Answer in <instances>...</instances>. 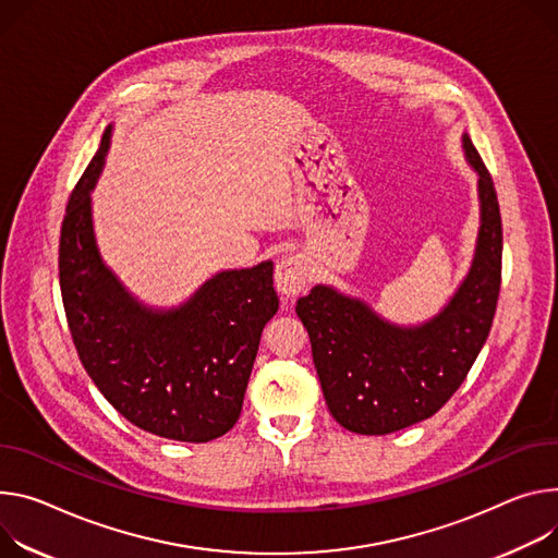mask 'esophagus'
<instances>
[{"label": "esophagus", "instance_id": "esophagus-1", "mask_svg": "<svg viewBox=\"0 0 558 558\" xmlns=\"http://www.w3.org/2000/svg\"><path fill=\"white\" fill-rule=\"evenodd\" d=\"M310 282V265L305 258L289 256L276 265V289L282 298H293Z\"/></svg>", "mask_w": 558, "mask_h": 558}]
</instances>
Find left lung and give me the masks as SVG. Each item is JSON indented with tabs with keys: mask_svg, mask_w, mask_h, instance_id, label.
Returning <instances> with one entry per match:
<instances>
[{
	"mask_svg": "<svg viewBox=\"0 0 558 558\" xmlns=\"http://www.w3.org/2000/svg\"><path fill=\"white\" fill-rule=\"evenodd\" d=\"M463 150L478 175L481 227L468 276L434 318L396 325L331 284H316L295 302L327 408L349 432L383 436L434 416L487 340L500 291L502 227L494 182L468 133Z\"/></svg>",
	"mask_w": 558,
	"mask_h": 558,
	"instance_id": "1",
	"label": "left lung"
}]
</instances>
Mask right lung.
Instances as JSON below:
<instances>
[{
  "mask_svg": "<svg viewBox=\"0 0 558 558\" xmlns=\"http://www.w3.org/2000/svg\"><path fill=\"white\" fill-rule=\"evenodd\" d=\"M113 126L75 191L60 238V287L80 361L135 427L169 440L207 442L242 410L265 325L278 312L274 263L220 271L171 310L137 300L99 253L90 191Z\"/></svg>",
  "mask_w": 558,
  "mask_h": 558,
  "instance_id": "right-lung-1",
  "label": "right lung"
}]
</instances>
